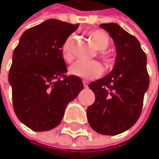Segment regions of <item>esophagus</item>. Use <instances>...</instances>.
<instances>
[{"instance_id": "esophagus-1", "label": "esophagus", "mask_w": 159, "mask_h": 159, "mask_svg": "<svg viewBox=\"0 0 159 159\" xmlns=\"http://www.w3.org/2000/svg\"><path fill=\"white\" fill-rule=\"evenodd\" d=\"M83 84H84V87H87V86H88V82L85 81V80H84V81H83Z\"/></svg>"}]
</instances>
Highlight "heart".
<instances>
[{"instance_id": "1", "label": "heart", "mask_w": 159, "mask_h": 159, "mask_svg": "<svg viewBox=\"0 0 159 159\" xmlns=\"http://www.w3.org/2000/svg\"><path fill=\"white\" fill-rule=\"evenodd\" d=\"M89 35L95 42L96 46L99 49L104 50L110 45V39L108 35L102 30H90ZM74 37L70 36L61 46L62 58L65 61L71 62L74 60V54L72 52V43ZM100 57L107 65L111 64V57L105 51H101ZM69 72L72 75L77 76L83 79H94L102 75L104 68L98 61H76L69 68Z\"/></svg>"}]
</instances>
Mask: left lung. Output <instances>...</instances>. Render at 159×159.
Masks as SVG:
<instances>
[{"instance_id": "obj_1", "label": "left lung", "mask_w": 159, "mask_h": 159, "mask_svg": "<svg viewBox=\"0 0 159 159\" xmlns=\"http://www.w3.org/2000/svg\"><path fill=\"white\" fill-rule=\"evenodd\" d=\"M116 47V61L111 73L89 84L95 102L87 108L91 128L104 135H117L139 119L144 93L149 86L146 55L138 39L114 23L101 24Z\"/></svg>"}]
</instances>
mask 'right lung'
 <instances>
[{"mask_svg":"<svg viewBox=\"0 0 159 159\" xmlns=\"http://www.w3.org/2000/svg\"><path fill=\"white\" fill-rule=\"evenodd\" d=\"M48 19L25 30L13 53L8 80L17 118L35 132L60 124L66 106L83 89L80 77L66 76L61 46L78 28Z\"/></svg>","mask_w":159,"mask_h":159,"instance_id":"1","label":"right lung"}]
</instances>
